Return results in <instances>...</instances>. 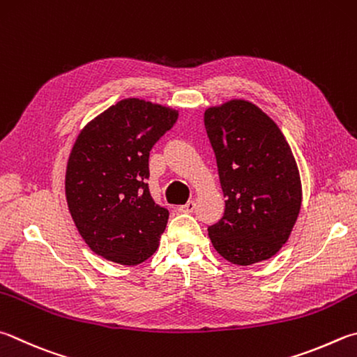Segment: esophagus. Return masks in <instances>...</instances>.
<instances>
[{
	"mask_svg": "<svg viewBox=\"0 0 357 357\" xmlns=\"http://www.w3.org/2000/svg\"><path fill=\"white\" fill-rule=\"evenodd\" d=\"M195 207H197L195 201H187V203H185L184 206H179V207H178V211H179V212H187V213H189V212L195 211Z\"/></svg>",
	"mask_w": 357,
	"mask_h": 357,
	"instance_id": "obj_1",
	"label": "esophagus"
}]
</instances>
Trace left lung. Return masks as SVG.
<instances>
[{
  "label": "left lung",
  "mask_w": 357,
  "mask_h": 357,
  "mask_svg": "<svg viewBox=\"0 0 357 357\" xmlns=\"http://www.w3.org/2000/svg\"><path fill=\"white\" fill-rule=\"evenodd\" d=\"M215 153L225 213L207 228L226 261L251 265L273 257L289 241L301 209V179L286 137L270 116L246 100L204 112Z\"/></svg>",
  "instance_id": "1"
}]
</instances>
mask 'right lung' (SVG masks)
Returning <instances> with one entry per match:
<instances>
[{
    "label": "right lung",
    "mask_w": 357,
    "mask_h": 357,
    "mask_svg": "<svg viewBox=\"0 0 357 357\" xmlns=\"http://www.w3.org/2000/svg\"><path fill=\"white\" fill-rule=\"evenodd\" d=\"M178 115L151 101L121 100L89 121L71 148L70 215L89 248L107 261L137 265L158 250L168 211L148 190V159Z\"/></svg>",
    "instance_id": "obj_1"
}]
</instances>
